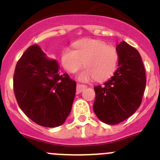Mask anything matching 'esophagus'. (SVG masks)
<instances>
[{"label": "esophagus", "instance_id": "obj_1", "mask_svg": "<svg viewBox=\"0 0 160 160\" xmlns=\"http://www.w3.org/2000/svg\"><path fill=\"white\" fill-rule=\"evenodd\" d=\"M87 86H85V85L82 84H77V93L79 94V93H81L82 91H83V90L87 88Z\"/></svg>", "mask_w": 160, "mask_h": 160}]
</instances>
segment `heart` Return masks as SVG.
<instances>
[{"label":"heart","mask_w":160,"mask_h":160,"mask_svg":"<svg viewBox=\"0 0 160 160\" xmlns=\"http://www.w3.org/2000/svg\"><path fill=\"white\" fill-rule=\"evenodd\" d=\"M75 49L66 48L62 53V64L71 73L87 66L79 73L78 78L88 82L95 78L103 81L109 78L116 70L118 53L115 47L107 46L102 41L83 39L74 44Z\"/></svg>","instance_id":"b5f03b06"}]
</instances>
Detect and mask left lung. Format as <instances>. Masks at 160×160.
<instances>
[{"instance_id": "1", "label": "left lung", "mask_w": 160, "mask_h": 160, "mask_svg": "<svg viewBox=\"0 0 160 160\" xmlns=\"http://www.w3.org/2000/svg\"><path fill=\"white\" fill-rule=\"evenodd\" d=\"M118 68L102 85L94 87V111L102 122L114 125L131 116L142 102L146 73L140 54L125 42L117 44Z\"/></svg>"}]
</instances>
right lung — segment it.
Wrapping results in <instances>:
<instances>
[{
    "instance_id": "add662e5",
    "label": "right lung",
    "mask_w": 160,
    "mask_h": 160,
    "mask_svg": "<svg viewBox=\"0 0 160 160\" xmlns=\"http://www.w3.org/2000/svg\"><path fill=\"white\" fill-rule=\"evenodd\" d=\"M13 90L28 118L46 128L62 125L71 111L76 82L61 75L57 61L46 57L40 46H29L16 65Z\"/></svg>"
}]
</instances>
